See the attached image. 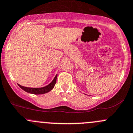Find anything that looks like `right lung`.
<instances>
[{
    "instance_id": "obj_1",
    "label": "right lung",
    "mask_w": 133,
    "mask_h": 133,
    "mask_svg": "<svg viewBox=\"0 0 133 133\" xmlns=\"http://www.w3.org/2000/svg\"><path fill=\"white\" fill-rule=\"evenodd\" d=\"M56 79H57V75L54 77V80L51 82V83L49 84L46 87H43V88H27L24 87L18 84L20 88H21L23 90L26 91V92L30 93V94H46V93L49 92L50 90H52L53 88L54 87V85L56 83Z\"/></svg>"
}]
</instances>
